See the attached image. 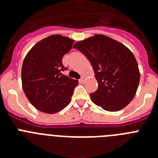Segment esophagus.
<instances>
[{
  "label": "esophagus",
  "mask_w": 158,
  "mask_h": 158,
  "mask_svg": "<svg viewBox=\"0 0 158 158\" xmlns=\"http://www.w3.org/2000/svg\"><path fill=\"white\" fill-rule=\"evenodd\" d=\"M85 82V77H81L80 80H79V83L84 84Z\"/></svg>",
  "instance_id": "obj_1"
}]
</instances>
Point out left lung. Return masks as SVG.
Instances as JSON below:
<instances>
[{"instance_id":"obj_1","label":"left lung","mask_w":158,"mask_h":158,"mask_svg":"<svg viewBox=\"0 0 158 158\" xmlns=\"http://www.w3.org/2000/svg\"><path fill=\"white\" fill-rule=\"evenodd\" d=\"M73 48L87 57L94 69L98 89L90 97L95 104L106 111H116L133 100L140 73L127 47L104 35H96L77 42Z\"/></svg>"}]
</instances>
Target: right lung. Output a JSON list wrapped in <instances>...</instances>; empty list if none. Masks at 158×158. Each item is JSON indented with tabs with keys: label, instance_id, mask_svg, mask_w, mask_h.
Masks as SVG:
<instances>
[{
	"label": "right lung",
	"instance_id": "right-lung-1",
	"mask_svg": "<svg viewBox=\"0 0 158 158\" xmlns=\"http://www.w3.org/2000/svg\"><path fill=\"white\" fill-rule=\"evenodd\" d=\"M73 40L60 35L45 38L30 50L22 65V85L31 104L43 112L53 114L69 104L78 81L62 74L67 69L63 55Z\"/></svg>",
	"mask_w": 158,
	"mask_h": 158
}]
</instances>
